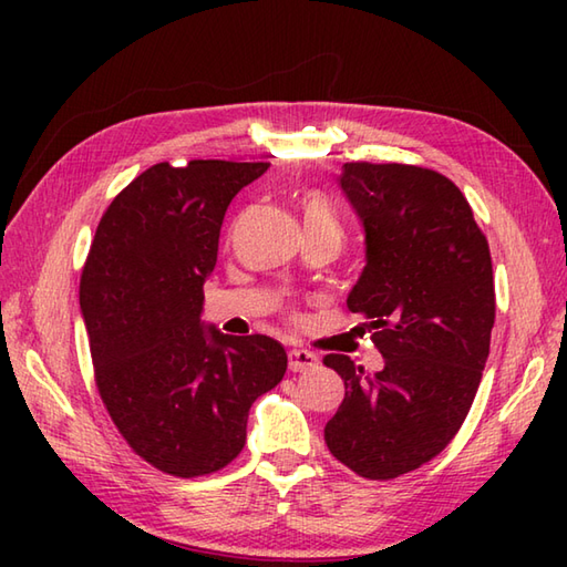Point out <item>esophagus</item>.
<instances>
[{
    "label": "esophagus",
    "mask_w": 567,
    "mask_h": 567,
    "mask_svg": "<svg viewBox=\"0 0 567 567\" xmlns=\"http://www.w3.org/2000/svg\"><path fill=\"white\" fill-rule=\"evenodd\" d=\"M319 365V358L311 351H302V348H295L290 351V370L292 372H307Z\"/></svg>",
    "instance_id": "obj_1"
}]
</instances>
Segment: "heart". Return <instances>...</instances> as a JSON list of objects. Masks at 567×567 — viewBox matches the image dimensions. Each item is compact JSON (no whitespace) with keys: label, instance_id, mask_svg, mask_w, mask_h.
Segmentation results:
<instances>
[{"label":"heart","instance_id":"1","mask_svg":"<svg viewBox=\"0 0 567 567\" xmlns=\"http://www.w3.org/2000/svg\"><path fill=\"white\" fill-rule=\"evenodd\" d=\"M302 214H305L307 231L309 228H333V231H341V226L331 214L327 199L317 195V192H307L302 197Z\"/></svg>","mask_w":567,"mask_h":567}]
</instances>
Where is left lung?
I'll list each match as a JSON object with an SVG mask.
<instances>
[{"mask_svg":"<svg viewBox=\"0 0 567 567\" xmlns=\"http://www.w3.org/2000/svg\"><path fill=\"white\" fill-rule=\"evenodd\" d=\"M339 183L365 228L348 311L368 319L384 368L323 358L346 384L323 441L355 475L392 480L436 457L473 406L495 327L492 258L463 192L436 171L360 161Z\"/></svg>","mask_w":567,"mask_h":567,"instance_id":"obj_1","label":"left lung"}]
</instances>
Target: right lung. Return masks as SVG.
Returning <instances> with one entry per match:
<instances>
[{
  "instance_id": "add662e5",
  "label": "right lung",
  "mask_w": 567,
  "mask_h": 567,
  "mask_svg": "<svg viewBox=\"0 0 567 567\" xmlns=\"http://www.w3.org/2000/svg\"><path fill=\"white\" fill-rule=\"evenodd\" d=\"M270 163H158L106 207L80 277L94 382L143 461L175 477L226 467L248 409L287 370L270 336L204 329L202 285L228 204Z\"/></svg>"
}]
</instances>
